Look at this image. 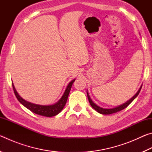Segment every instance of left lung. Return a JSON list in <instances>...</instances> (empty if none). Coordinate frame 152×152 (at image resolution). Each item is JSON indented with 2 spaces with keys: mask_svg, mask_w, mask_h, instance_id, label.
Returning <instances> with one entry per match:
<instances>
[{
  "mask_svg": "<svg viewBox=\"0 0 152 152\" xmlns=\"http://www.w3.org/2000/svg\"><path fill=\"white\" fill-rule=\"evenodd\" d=\"M141 87H142V86H141V87L140 88V89H139V91H137V93H136L134 95V96H133L132 98V99L129 100V101L126 102L125 103L120 105V106L117 107L113 108V109H103V108H101V107H99L98 105H96V104L94 103L93 101H92V99H91V97H90L89 94L88 93V91H86V92H87V96H88V99L90 104H91L92 107L93 108L94 110H96L98 113H101V114H102V115H110V114H113V113L119 112V111H120V110L124 109L125 108L127 107L128 105L131 102H132L133 101V100H134L135 98L138 96V94H139V93H140V92L141 89Z\"/></svg>",
  "mask_w": 152,
  "mask_h": 152,
  "instance_id": "1",
  "label": "left lung"
}]
</instances>
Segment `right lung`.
<instances>
[{
  "label": "right lung",
  "instance_id": "obj_1",
  "mask_svg": "<svg viewBox=\"0 0 152 152\" xmlns=\"http://www.w3.org/2000/svg\"><path fill=\"white\" fill-rule=\"evenodd\" d=\"M74 81H75V79L72 80L68 84V85L67 86V88L65 92H64L63 96H61L60 100H59L58 102L52 105H39L26 101L25 100L23 99V98L20 97V95L18 94L16 89L15 88L13 83H12V85L15 94V96H16L17 100L23 105L24 107L27 108L28 109L30 110L31 111H32L33 113H35V114L42 115V116L50 117L57 115L58 113H60L61 111V110L64 109V106L66 105L67 100H68V97L69 93H70L72 86Z\"/></svg>",
  "mask_w": 152,
  "mask_h": 152
}]
</instances>
